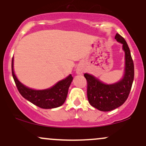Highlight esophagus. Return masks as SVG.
<instances>
[{
  "mask_svg": "<svg viewBox=\"0 0 146 146\" xmlns=\"http://www.w3.org/2000/svg\"><path fill=\"white\" fill-rule=\"evenodd\" d=\"M77 73H78V74H82V71L81 70H77Z\"/></svg>",
  "mask_w": 146,
  "mask_h": 146,
  "instance_id": "1",
  "label": "esophagus"
}]
</instances>
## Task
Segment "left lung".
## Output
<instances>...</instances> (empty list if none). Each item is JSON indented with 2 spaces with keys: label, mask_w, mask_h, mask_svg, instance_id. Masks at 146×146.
<instances>
[{
  "label": "left lung",
  "mask_w": 146,
  "mask_h": 146,
  "mask_svg": "<svg viewBox=\"0 0 146 146\" xmlns=\"http://www.w3.org/2000/svg\"><path fill=\"white\" fill-rule=\"evenodd\" d=\"M115 39L123 44L125 54L124 77L113 84H105L93 76L85 73L87 82V98L91 106L100 111H109L122 105L129 96L134 76V67L130 50L122 36L116 34Z\"/></svg>",
  "instance_id": "left-lung-1"
}]
</instances>
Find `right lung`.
Returning a JSON list of instances; mask_svg holds the SVG:
<instances>
[{"mask_svg": "<svg viewBox=\"0 0 146 146\" xmlns=\"http://www.w3.org/2000/svg\"><path fill=\"white\" fill-rule=\"evenodd\" d=\"M13 57L12 60V73L16 86L24 98L36 106L42 109L56 108L62 105L66 99L68 90L73 80L71 75L57 82L55 86L45 90L29 89L18 80L13 69Z\"/></svg>", "mask_w": 146, "mask_h": 146, "instance_id": "right-lung-1", "label": "right lung"}]
</instances>
